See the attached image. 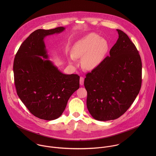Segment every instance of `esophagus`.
Listing matches in <instances>:
<instances>
[{
	"instance_id": "1",
	"label": "esophagus",
	"mask_w": 156,
	"mask_h": 156,
	"mask_svg": "<svg viewBox=\"0 0 156 156\" xmlns=\"http://www.w3.org/2000/svg\"><path fill=\"white\" fill-rule=\"evenodd\" d=\"M84 83V77H80V85H83Z\"/></svg>"
}]
</instances>
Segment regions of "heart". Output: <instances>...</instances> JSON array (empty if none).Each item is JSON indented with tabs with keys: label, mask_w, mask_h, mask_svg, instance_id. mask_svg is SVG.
Wrapping results in <instances>:
<instances>
[{
	"label": "heart",
	"mask_w": 156,
	"mask_h": 156,
	"mask_svg": "<svg viewBox=\"0 0 156 156\" xmlns=\"http://www.w3.org/2000/svg\"><path fill=\"white\" fill-rule=\"evenodd\" d=\"M109 49L108 41L95 33H90L77 41L73 47L70 59H82V66L87 70L99 66Z\"/></svg>",
	"instance_id": "1"
}]
</instances>
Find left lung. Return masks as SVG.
Here are the masks:
<instances>
[{
  "label": "left lung",
  "mask_w": 156,
  "mask_h": 156,
  "mask_svg": "<svg viewBox=\"0 0 156 156\" xmlns=\"http://www.w3.org/2000/svg\"><path fill=\"white\" fill-rule=\"evenodd\" d=\"M119 38L110 55L86 74L87 106L92 116L109 121L122 115L133 103L142 84V61L127 35L116 29Z\"/></svg>",
  "instance_id": "1"
}]
</instances>
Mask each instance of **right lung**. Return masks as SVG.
<instances>
[{
	"instance_id": "1",
	"label": "right lung",
	"mask_w": 156,
	"mask_h": 156,
	"mask_svg": "<svg viewBox=\"0 0 156 156\" xmlns=\"http://www.w3.org/2000/svg\"><path fill=\"white\" fill-rule=\"evenodd\" d=\"M64 27L33 32L23 43L14 61L13 71L17 93L35 116L53 120L59 118L71 95L79 88L77 74L61 73L48 58L44 38L61 33Z\"/></svg>"
}]
</instances>
